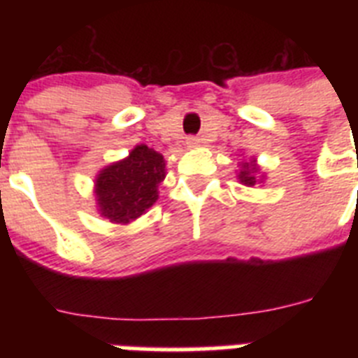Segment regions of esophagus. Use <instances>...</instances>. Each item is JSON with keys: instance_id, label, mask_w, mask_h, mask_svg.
<instances>
[{"instance_id": "esophagus-1", "label": "esophagus", "mask_w": 358, "mask_h": 358, "mask_svg": "<svg viewBox=\"0 0 358 358\" xmlns=\"http://www.w3.org/2000/svg\"><path fill=\"white\" fill-rule=\"evenodd\" d=\"M186 143H188V147H197V145L201 143V140L192 136V138H188V141H186Z\"/></svg>"}]
</instances>
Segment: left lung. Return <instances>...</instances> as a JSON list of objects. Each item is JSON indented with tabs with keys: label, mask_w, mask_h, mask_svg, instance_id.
<instances>
[{
	"label": "left lung",
	"mask_w": 358,
	"mask_h": 358,
	"mask_svg": "<svg viewBox=\"0 0 358 358\" xmlns=\"http://www.w3.org/2000/svg\"><path fill=\"white\" fill-rule=\"evenodd\" d=\"M256 170V164H249V163H245L243 164V170L242 172H240V181L243 182V185H248V186H252V185H256V179H255V176H251V172H255Z\"/></svg>",
	"instance_id": "obj_1"
}]
</instances>
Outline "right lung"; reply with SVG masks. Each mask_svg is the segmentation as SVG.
I'll return each instance as SVG.
<instances>
[{
  "mask_svg": "<svg viewBox=\"0 0 358 358\" xmlns=\"http://www.w3.org/2000/svg\"><path fill=\"white\" fill-rule=\"evenodd\" d=\"M163 179V156L147 145H138L127 159L110 164L98 176L100 211L110 222H131L157 201V185Z\"/></svg>",
  "mask_w": 358,
  "mask_h": 358,
  "instance_id": "add662e5",
  "label": "right lung"
}]
</instances>
